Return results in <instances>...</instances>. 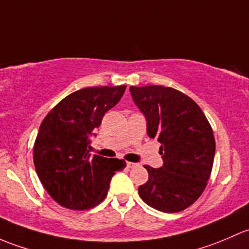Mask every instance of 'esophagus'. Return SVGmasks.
<instances>
[{
  "label": "esophagus",
  "mask_w": 249,
  "mask_h": 249,
  "mask_svg": "<svg viewBox=\"0 0 249 249\" xmlns=\"http://www.w3.org/2000/svg\"><path fill=\"white\" fill-rule=\"evenodd\" d=\"M134 166H137V164L132 162H127V168H134Z\"/></svg>",
  "instance_id": "34e87169"
}]
</instances>
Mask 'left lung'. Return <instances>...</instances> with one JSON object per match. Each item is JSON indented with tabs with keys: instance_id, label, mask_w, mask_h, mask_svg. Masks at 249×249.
<instances>
[{
	"instance_id": "left-lung-1",
	"label": "left lung",
	"mask_w": 249,
	"mask_h": 249,
	"mask_svg": "<svg viewBox=\"0 0 249 249\" xmlns=\"http://www.w3.org/2000/svg\"><path fill=\"white\" fill-rule=\"evenodd\" d=\"M129 91L163 158L160 168L145 165L148 181L139 196L158 211L180 212L201 196L211 175L216 151L211 125L198 104L178 89L150 85Z\"/></svg>"
}]
</instances>
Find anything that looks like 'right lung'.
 Instances as JSON below:
<instances>
[{
    "label": "right lung",
    "mask_w": 249,
    "mask_h": 249,
    "mask_svg": "<svg viewBox=\"0 0 249 249\" xmlns=\"http://www.w3.org/2000/svg\"><path fill=\"white\" fill-rule=\"evenodd\" d=\"M125 85L86 87L60 102L43 120L35 147L36 171L49 196L63 207L86 210L107 196L125 162L91 156V138L104 115L120 102Z\"/></svg>",
    "instance_id": "add662e5"
}]
</instances>
